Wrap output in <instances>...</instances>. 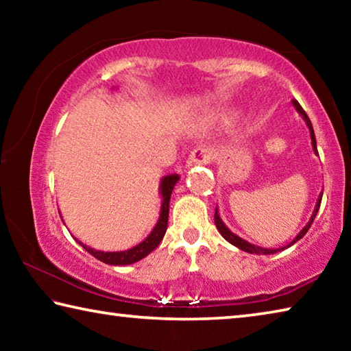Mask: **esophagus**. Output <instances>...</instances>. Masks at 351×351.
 Listing matches in <instances>:
<instances>
[{
	"label": "esophagus",
	"instance_id": "1",
	"mask_svg": "<svg viewBox=\"0 0 351 351\" xmlns=\"http://www.w3.org/2000/svg\"><path fill=\"white\" fill-rule=\"evenodd\" d=\"M213 159V150L210 147L201 145L190 153L187 158V167H195V165H206Z\"/></svg>",
	"mask_w": 351,
	"mask_h": 351
}]
</instances>
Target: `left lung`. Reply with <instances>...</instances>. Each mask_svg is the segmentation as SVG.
Wrapping results in <instances>:
<instances>
[{"mask_svg": "<svg viewBox=\"0 0 351 351\" xmlns=\"http://www.w3.org/2000/svg\"><path fill=\"white\" fill-rule=\"evenodd\" d=\"M293 105H294L295 111L299 112V114L302 116V119H304V121H305V123H306L308 130H310V138H311L313 152H314V154H317V156H319V153H317V145H316V136H314V130H313V125H311V121H310V117L306 116V112H305V111H304V108H302V106L299 105V102H295V100H293ZM320 201H322V193L319 195V198H317V203H316V207H314V210H313V215L310 217V221H308V223L304 226V229H302L300 232L295 235V239H294L293 241L288 243L287 246H282V247H277V249H268V247H260V246H255V245H251V243H249V241L243 240L241 237L235 235V234L232 232V230H230V229L228 228V226L224 224V221H223V219H221V217H219V213H218V207H217V209H215V226H217L218 232L221 234V237H223V239H224L226 241H229L230 245H234L235 247L241 249V251H245V252H247V254H257V255H269V254H276V252H280V251H283V249H287V247H289V246H293L295 241H299V240L302 239V237H304V235L308 232V229H310V226L313 224L314 218H316L317 212H319Z\"/></svg>", "mask_w": 351, "mask_h": 351, "instance_id": "1", "label": "left lung"}]
</instances>
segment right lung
<instances>
[{"label":"right lung","mask_w":351,"mask_h":351,"mask_svg":"<svg viewBox=\"0 0 351 351\" xmlns=\"http://www.w3.org/2000/svg\"><path fill=\"white\" fill-rule=\"evenodd\" d=\"M178 181H180V175H176V173L164 176L161 180V184H159V195H161L162 201H161V212H159L158 223L154 224L153 230L148 234L147 239L144 241H141L139 245L130 247V249H127V251L105 252V251H97V249L83 245V243L77 239H75V241L79 243V245L85 249V251L90 252L93 257H96L97 260L104 261V263L112 265V266L132 265V263H136V261H139L144 257H147L148 254L154 251V249L159 246V243H161V240L165 235V230H167L170 197H171V192H173V187L176 186Z\"/></svg>","instance_id":"1"}]
</instances>
